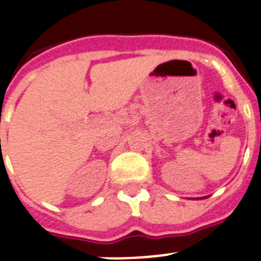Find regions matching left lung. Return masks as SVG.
<instances>
[{
	"mask_svg": "<svg viewBox=\"0 0 261 261\" xmlns=\"http://www.w3.org/2000/svg\"><path fill=\"white\" fill-rule=\"evenodd\" d=\"M203 199H204V198H203Z\"/></svg>",
	"mask_w": 261,
	"mask_h": 261,
	"instance_id": "1",
	"label": "left lung"
}]
</instances>
